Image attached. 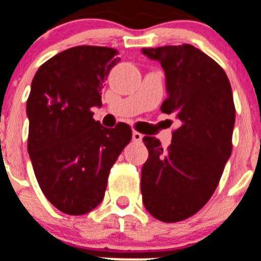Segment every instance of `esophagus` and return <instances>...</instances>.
I'll return each mask as SVG.
<instances>
[{"label":"esophagus","mask_w":261,"mask_h":261,"mask_svg":"<svg viewBox=\"0 0 261 261\" xmlns=\"http://www.w3.org/2000/svg\"><path fill=\"white\" fill-rule=\"evenodd\" d=\"M142 138H143V135H142L141 133H138V131H133V141L142 142Z\"/></svg>","instance_id":"34e87169"}]
</instances>
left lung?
<instances>
[{
  "instance_id": "8db88e82",
  "label": "left lung",
  "mask_w": 261,
  "mask_h": 261,
  "mask_svg": "<svg viewBox=\"0 0 261 261\" xmlns=\"http://www.w3.org/2000/svg\"><path fill=\"white\" fill-rule=\"evenodd\" d=\"M142 52L160 61L166 75L169 96L161 111L181 122L167 149L160 139L143 137L149 158L142 167V200L156 220L178 222L211 200L232 154V87L225 71L190 44Z\"/></svg>"
}]
</instances>
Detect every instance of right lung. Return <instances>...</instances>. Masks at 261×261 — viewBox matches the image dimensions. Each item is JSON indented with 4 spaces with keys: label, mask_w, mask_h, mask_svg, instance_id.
I'll return each instance as SVG.
<instances>
[{
    "label": "right lung",
    "mask_w": 261,
    "mask_h": 261,
    "mask_svg": "<svg viewBox=\"0 0 261 261\" xmlns=\"http://www.w3.org/2000/svg\"><path fill=\"white\" fill-rule=\"evenodd\" d=\"M116 55L107 46H73L45 61L32 82L28 152L44 196L65 215L100 204L112 165L133 137L128 124L106 128L91 111L101 106Z\"/></svg>",
    "instance_id": "right-lung-1"
}]
</instances>
